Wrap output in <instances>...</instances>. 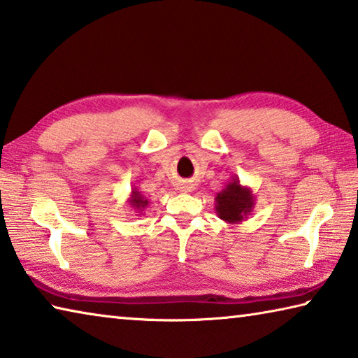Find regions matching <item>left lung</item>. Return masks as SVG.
Returning a JSON list of instances; mask_svg holds the SVG:
<instances>
[{"mask_svg": "<svg viewBox=\"0 0 358 358\" xmlns=\"http://www.w3.org/2000/svg\"><path fill=\"white\" fill-rule=\"evenodd\" d=\"M256 205V196L250 186L240 183L237 175H234L222 191L216 194L215 210L220 220L227 224H240L245 221Z\"/></svg>", "mask_w": 358, "mask_h": 358, "instance_id": "1", "label": "left lung"}]
</instances>
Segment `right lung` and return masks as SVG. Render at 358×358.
Returning <instances> with one entry per match:
<instances>
[{"instance_id":"add662e5","label":"right lung","mask_w":358,"mask_h":358,"mask_svg":"<svg viewBox=\"0 0 358 358\" xmlns=\"http://www.w3.org/2000/svg\"><path fill=\"white\" fill-rule=\"evenodd\" d=\"M128 203H129V207L136 211V213H142V211L147 208L150 201L143 196L142 191H138L137 187H132L131 197L128 199Z\"/></svg>"}]
</instances>
